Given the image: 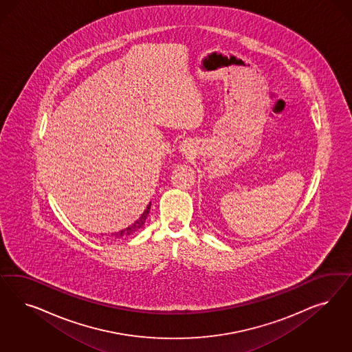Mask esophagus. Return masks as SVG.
<instances>
[{
    "label": "esophagus",
    "mask_w": 352,
    "mask_h": 352,
    "mask_svg": "<svg viewBox=\"0 0 352 352\" xmlns=\"http://www.w3.org/2000/svg\"><path fill=\"white\" fill-rule=\"evenodd\" d=\"M182 150H186V148H188V144H186V142H185V144H182Z\"/></svg>",
    "instance_id": "34e87169"
}]
</instances>
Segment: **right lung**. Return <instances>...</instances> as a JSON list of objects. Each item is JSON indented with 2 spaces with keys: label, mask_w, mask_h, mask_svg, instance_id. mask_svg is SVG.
<instances>
[{
  "label": "right lung",
  "mask_w": 352,
  "mask_h": 352,
  "mask_svg": "<svg viewBox=\"0 0 352 352\" xmlns=\"http://www.w3.org/2000/svg\"><path fill=\"white\" fill-rule=\"evenodd\" d=\"M150 204H148V207H146V210L144 211V214L140 216V219L136 220V221H135V223H133L131 227L125 228V229L120 230V232H118V233H113V237H115V239H126V237H129V236L135 234L137 230H138L140 228H142V226L145 224V221H146V217H148V211H150Z\"/></svg>",
  "instance_id": "1"
}]
</instances>
